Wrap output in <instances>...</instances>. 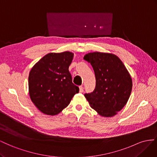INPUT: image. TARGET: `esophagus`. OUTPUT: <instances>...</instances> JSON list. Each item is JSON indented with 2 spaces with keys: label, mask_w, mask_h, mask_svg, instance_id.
Masks as SVG:
<instances>
[{
  "label": "esophagus",
  "mask_w": 157,
  "mask_h": 157,
  "mask_svg": "<svg viewBox=\"0 0 157 157\" xmlns=\"http://www.w3.org/2000/svg\"><path fill=\"white\" fill-rule=\"evenodd\" d=\"M79 92L80 93L83 92V86H79Z\"/></svg>",
  "instance_id": "1"
}]
</instances>
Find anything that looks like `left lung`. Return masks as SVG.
Instances as JSON below:
<instances>
[{"instance_id":"8db88e82","label":"left lung","mask_w":157,"mask_h":157,"mask_svg":"<svg viewBox=\"0 0 157 157\" xmlns=\"http://www.w3.org/2000/svg\"><path fill=\"white\" fill-rule=\"evenodd\" d=\"M95 71L96 86L85 94L90 106L104 117H112L126 105L131 95L132 80L126 66L113 54L94 52L83 57Z\"/></svg>"}]
</instances>
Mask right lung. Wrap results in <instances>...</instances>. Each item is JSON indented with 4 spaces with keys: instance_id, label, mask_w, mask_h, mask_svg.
Instances as JSON below:
<instances>
[{
    "instance_id": "add662e5",
    "label": "right lung",
    "mask_w": 157,
    "mask_h": 157,
    "mask_svg": "<svg viewBox=\"0 0 157 157\" xmlns=\"http://www.w3.org/2000/svg\"><path fill=\"white\" fill-rule=\"evenodd\" d=\"M74 54L48 53L31 68L29 93L37 108L47 115H56L68 106L79 87L72 83L69 66Z\"/></svg>"
}]
</instances>
